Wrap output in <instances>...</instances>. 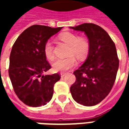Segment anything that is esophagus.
<instances>
[{
  "mask_svg": "<svg viewBox=\"0 0 129 129\" xmlns=\"http://www.w3.org/2000/svg\"><path fill=\"white\" fill-rule=\"evenodd\" d=\"M66 75H67V73H61V74H60L61 77H65Z\"/></svg>",
  "mask_w": 129,
  "mask_h": 129,
  "instance_id": "esophagus-1",
  "label": "esophagus"
}]
</instances>
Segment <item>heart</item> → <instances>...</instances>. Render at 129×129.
<instances>
[{
	"label": "heart",
	"mask_w": 129,
	"mask_h": 129,
	"mask_svg": "<svg viewBox=\"0 0 129 129\" xmlns=\"http://www.w3.org/2000/svg\"><path fill=\"white\" fill-rule=\"evenodd\" d=\"M60 39L70 45L68 54L72 55L66 59H57L52 63V68L55 72L64 73L71 68L75 67L77 61L75 56L79 59H84L89 51V43L84 37H78L76 34L71 32H64L59 36ZM43 53L45 57L52 60L54 57V47L50 41L45 43L43 47Z\"/></svg>",
	"instance_id": "obj_1"
}]
</instances>
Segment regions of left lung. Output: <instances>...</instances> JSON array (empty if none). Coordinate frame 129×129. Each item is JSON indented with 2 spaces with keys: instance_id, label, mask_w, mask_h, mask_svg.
Segmentation results:
<instances>
[{
  "instance_id": "left-lung-1",
  "label": "left lung",
  "mask_w": 129,
  "mask_h": 129,
  "mask_svg": "<svg viewBox=\"0 0 129 129\" xmlns=\"http://www.w3.org/2000/svg\"><path fill=\"white\" fill-rule=\"evenodd\" d=\"M71 29L84 32L89 52L84 64L74 72L76 81L70 87L74 100L86 106L101 102L111 92L119 68L115 45L102 27L84 23Z\"/></svg>"
}]
</instances>
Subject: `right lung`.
Listing matches in <instances>:
<instances>
[{"label":"right lung","mask_w":129,"mask_h":129,"mask_svg":"<svg viewBox=\"0 0 129 129\" xmlns=\"http://www.w3.org/2000/svg\"><path fill=\"white\" fill-rule=\"evenodd\" d=\"M62 27L39 25L29 27L16 40L10 56L9 76L18 99L29 106L47 104L52 99L58 73L43 75L51 68L43 53L48 40Z\"/></svg>","instance_id":"1"}]
</instances>
